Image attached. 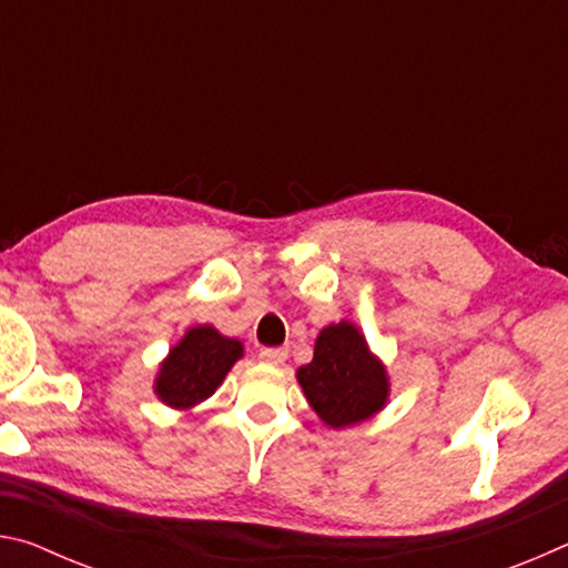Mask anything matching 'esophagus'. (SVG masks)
Segmentation results:
<instances>
[{"label":"esophagus","instance_id":"esophagus-1","mask_svg":"<svg viewBox=\"0 0 568 568\" xmlns=\"http://www.w3.org/2000/svg\"><path fill=\"white\" fill-rule=\"evenodd\" d=\"M287 358V348H263L261 351V361L271 363V365H283Z\"/></svg>","mask_w":568,"mask_h":568}]
</instances>
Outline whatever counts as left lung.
<instances>
[{"mask_svg":"<svg viewBox=\"0 0 568 568\" xmlns=\"http://www.w3.org/2000/svg\"><path fill=\"white\" fill-rule=\"evenodd\" d=\"M307 403L325 426H358L388 406L390 376L351 321L331 323L315 338L313 361L295 373Z\"/></svg>","mask_w":568,"mask_h":568,"instance_id":"8db88e82","label":"left lung"}]
</instances>
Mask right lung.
Segmentation results:
<instances>
[{
  "mask_svg": "<svg viewBox=\"0 0 568 568\" xmlns=\"http://www.w3.org/2000/svg\"><path fill=\"white\" fill-rule=\"evenodd\" d=\"M243 355L245 345L237 338H227L215 325H190L160 361L152 390L168 408L192 413L223 386L230 368Z\"/></svg>",
  "mask_w": 568,
  "mask_h": 568,
  "instance_id": "right-lung-1",
  "label": "right lung"
}]
</instances>
